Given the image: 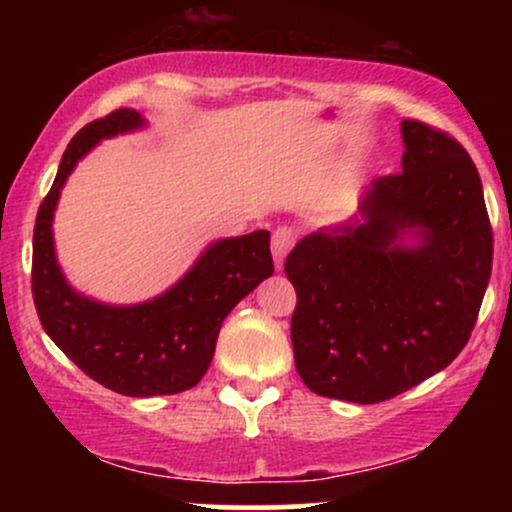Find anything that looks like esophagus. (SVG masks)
I'll return each instance as SVG.
<instances>
[{"label":"esophagus","instance_id":"1","mask_svg":"<svg viewBox=\"0 0 512 512\" xmlns=\"http://www.w3.org/2000/svg\"><path fill=\"white\" fill-rule=\"evenodd\" d=\"M293 243H296V231H293L291 226H279L272 233V257L276 269L284 267V260L286 255H289V250L293 248Z\"/></svg>","mask_w":512,"mask_h":512}]
</instances>
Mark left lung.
<instances>
[{"instance_id":"left-lung-1","label":"left lung","mask_w":512,"mask_h":512,"mask_svg":"<svg viewBox=\"0 0 512 512\" xmlns=\"http://www.w3.org/2000/svg\"><path fill=\"white\" fill-rule=\"evenodd\" d=\"M399 173L370 185L363 223L317 231L289 252L291 342L315 395L375 404L424 383L472 337L493 233L477 166L443 129L402 122ZM419 225L425 245L394 243Z\"/></svg>"}]
</instances>
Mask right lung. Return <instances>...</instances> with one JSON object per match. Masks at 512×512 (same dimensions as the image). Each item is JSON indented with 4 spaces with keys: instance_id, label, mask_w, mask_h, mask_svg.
Returning <instances> with one entry per match:
<instances>
[{
    "instance_id": "1",
    "label": "right lung",
    "mask_w": 512,
    "mask_h": 512,
    "mask_svg": "<svg viewBox=\"0 0 512 512\" xmlns=\"http://www.w3.org/2000/svg\"><path fill=\"white\" fill-rule=\"evenodd\" d=\"M142 122L139 113L120 108L79 129L33 228L31 289L40 325L88 378L127 397L175 395L195 387L207 373L226 315L274 272L269 233L255 231L211 245L173 289L149 303L113 308L69 289L50 228L64 180L98 139Z\"/></svg>"
}]
</instances>
